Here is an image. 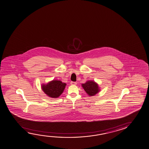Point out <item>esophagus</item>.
I'll return each instance as SVG.
<instances>
[{
	"label": "esophagus",
	"instance_id": "1",
	"mask_svg": "<svg viewBox=\"0 0 149 149\" xmlns=\"http://www.w3.org/2000/svg\"><path fill=\"white\" fill-rule=\"evenodd\" d=\"M77 84L76 82H73V81H71V85H76Z\"/></svg>",
	"mask_w": 149,
	"mask_h": 149
}]
</instances>
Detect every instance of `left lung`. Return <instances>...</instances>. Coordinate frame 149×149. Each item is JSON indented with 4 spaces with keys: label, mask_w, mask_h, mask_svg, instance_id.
I'll list each match as a JSON object with an SVG mask.
<instances>
[{
    "label": "left lung",
    "mask_w": 149,
    "mask_h": 149,
    "mask_svg": "<svg viewBox=\"0 0 149 149\" xmlns=\"http://www.w3.org/2000/svg\"><path fill=\"white\" fill-rule=\"evenodd\" d=\"M81 86L89 96H93L100 91L99 85L94 81L88 80L85 84H83Z\"/></svg>",
    "instance_id": "left-lung-1"
}]
</instances>
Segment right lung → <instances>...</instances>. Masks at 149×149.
Returning <instances> with one entry per match:
<instances>
[{
    "instance_id": "add662e5",
    "label": "right lung",
    "mask_w": 149,
    "mask_h": 149,
    "mask_svg": "<svg viewBox=\"0 0 149 149\" xmlns=\"http://www.w3.org/2000/svg\"><path fill=\"white\" fill-rule=\"evenodd\" d=\"M66 84L60 80H53L47 84L42 85V89L52 98H57L62 94Z\"/></svg>"
}]
</instances>
